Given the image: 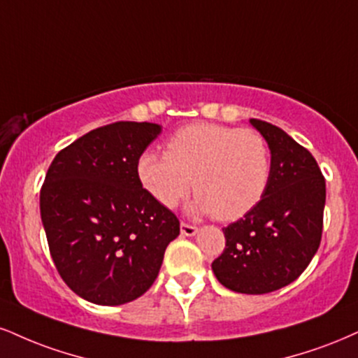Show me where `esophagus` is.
Here are the masks:
<instances>
[{
	"mask_svg": "<svg viewBox=\"0 0 358 358\" xmlns=\"http://www.w3.org/2000/svg\"><path fill=\"white\" fill-rule=\"evenodd\" d=\"M180 230H182V235L185 236H193L198 231V228L195 225H188V223H183L180 225Z\"/></svg>",
	"mask_w": 358,
	"mask_h": 358,
	"instance_id": "esophagus-1",
	"label": "esophagus"
}]
</instances>
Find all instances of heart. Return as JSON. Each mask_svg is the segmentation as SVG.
<instances>
[{"mask_svg": "<svg viewBox=\"0 0 358 358\" xmlns=\"http://www.w3.org/2000/svg\"><path fill=\"white\" fill-rule=\"evenodd\" d=\"M136 175L163 208H175L193 185V212L234 222L265 196L272 178V153L255 130L200 122L175 131L166 141V153H141Z\"/></svg>", "mask_w": 358, "mask_h": 358, "instance_id": "1", "label": "heart"}]
</instances>
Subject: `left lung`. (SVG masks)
I'll list each match as a JSON object with an SVG mask.
<instances>
[{
  "instance_id": "1",
  "label": "left lung",
  "mask_w": 358,
  "mask_h": 358,
  "mask_svg": "<svg viewBox=\"0 0 358 358\" xmlns=\"http://www.w3.org/2000/svg\"><path fill=\"white\" fill-rule=\"evenodd\" d=\"M272 153V178L252 212L223 228L225 250L212 270L238 294L262 295L302 275L322 240L325 178L307 148L282 128L250 120Z\"/></svg>"
}]
</instances>
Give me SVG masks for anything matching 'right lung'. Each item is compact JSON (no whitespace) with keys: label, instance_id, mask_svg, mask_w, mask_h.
Instances as JSON below:
<instances>
[{"label":"right lung","instance_id":"right-lung-1","mask_svg":"<svg viewBox=\"0 0 358 358\" xmlns=\"http://www.w3.org/2000/svg\"><path fill=\"white\" fill-rule=\"evenodd\" d=\"M162 133L157 123L116 122L55 157L40 192L56 270L81 299L122 305L158 277L180 222L141 187L136 162Z\"/></svg>","mask_w":358,"mask_h":358}]
</instances>
